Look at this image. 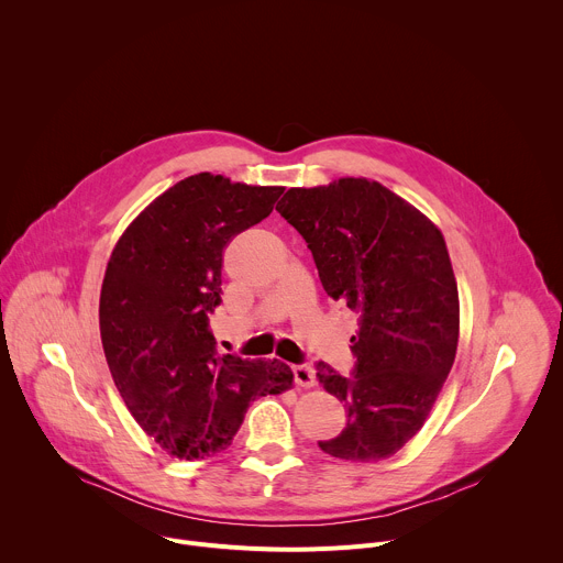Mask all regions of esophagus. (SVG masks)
Wrapping results in <instances>:
<instances>
[{
    "mask_svg": "<svg viewBox=\"0 0 563 563\" xmlns=\"http://www.w3.org/2000/svg\"><path fill=\"white\" fill-rule=\"evenodd\" d=\"M291 372H294V380H296L300 387H313V385H316V369H313L309 363L291 365Z\"/></svg>",
    "mask_w": 563,
    "mask_h": 563,
    "instance_id": "34e87169",
    "label": "esophagus"
}]
</instances>
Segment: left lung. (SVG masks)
<instances>
[{
  "label": "left lung",
  "mask_w": 563,
  "mask_h": 563,
  "mask_svg": "<svg viewBox=\"0 0 563 563\" xmlns=\"http://www.w3.org/2000/svg\"><path fill=\"white\" fill-rule=\"evenodd\" d=\"M276 211L305 238L328 296L358 313L352 376L316 363L347 423L320 450L345 461L396 454L426 423L459 343V291L441 231L378 183L289 189Z\"/></svg>",
  "instance_id": "1"
}]
</instances>
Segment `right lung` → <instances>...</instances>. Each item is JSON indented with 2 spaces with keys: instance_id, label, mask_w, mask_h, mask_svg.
Masks as SVG:
<instances>
[{
  "instance_id": "add662e5",
  "label": "right lung",
  "mask_w": 563,
  "mask_h": 563,
  "mask_svg": "<svg viewBox=\"0 0 563 563\" xmlns=\"http://www.w3.org/2000/svg\"><path fill=\"white\" fill-rule=\"evenodd\" d=\"M283 187L198 174L155 198L115 245L100 294L111 376L140 428L178 459L231 445L252 400L294 380L280 361L220 354L209 313L222 302V252L258 224Z\"/></svg>"
}]
</instances>
